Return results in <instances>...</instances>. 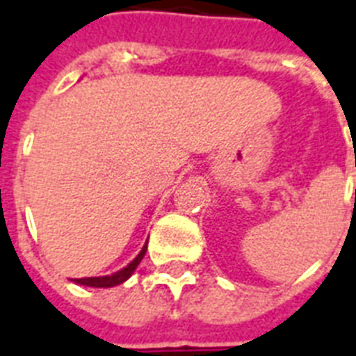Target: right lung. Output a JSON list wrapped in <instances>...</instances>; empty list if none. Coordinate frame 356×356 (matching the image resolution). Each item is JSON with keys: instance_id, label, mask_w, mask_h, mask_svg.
<instances>
[{"instance_id": "obj_1", "label": "right lung", "mask_w": 356, "mask_h": 356, "mask_svg": "<svg viewBox=\"0 0 356 356\" xmlns=\"http://www.w3.org/2000/svg\"><path fill=\"white\" fill-rule=\"evenodd\" d=\"M147 254V243L143 247L139 254L135 256L134 260L129 261L128 266L122 267L120 271L113 273V275H106V277H87V278H74V282L81 284V286H90V288H113V286H118V284L126 282L134 271L137 269V266L140 264V260Z\"/></svg>"}]
</instances>
